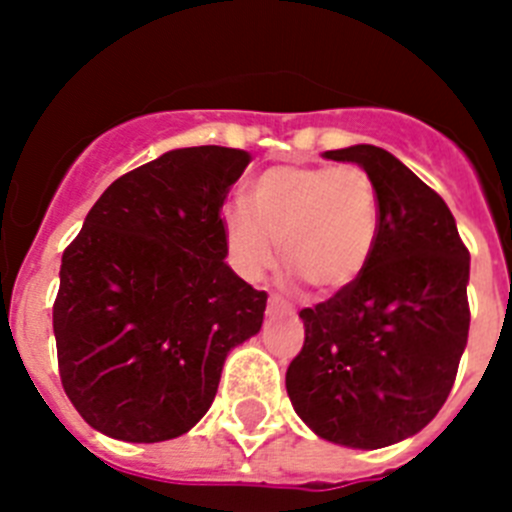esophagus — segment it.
Listing matches in <instances>:
<instances>
[{"label":"esophagus","instance_id":"obj_1","mask_svg":"<svg viewBox=\"0 0 512 512\" xmlns=\"http://www.w3.org/2000/svg\"><path fill=\"white\" fill-rule=\"evenodd\" d=\"M278 313H293V305L285 303V300L278 298V295H272V298L267 300V315H278Z\"/></svg>","mask_w":512,"mask_h":512}]
</instances>
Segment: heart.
Returning a JSON list of instances; mask_svg holds the SVG:
<instances>
[{
	"label": "heart",
	"instance_id": "1",
	"mask_svg": "<svg viewBox=\"0 0 512 512\" xmlns=\"http://www.w3.org/2000/svg\"><path fill=\"white\" fill-rule=\"evenodd\" d=\"M229 262L257 283L283 257L321 293L356 283L381 234V199L361 166H272L255 176L250 202L222 209Z\"/></svg>",
	"mask_w": 512,
	"mask_h": 512
}]
</instances>
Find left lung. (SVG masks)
Returning a JSON list of instances; mask_svg holds the SVG:
<instances>
[{
  "mask_svg": "<svg viewBox=\"0 0 512 512\" xmlns=\"http://www.w3.org/2000/svg\"><path fill=\"white\" fill-rule=\"evenodd\" d=\"M323 156L374 179L381 234L356 283L300 310L305 343L285 389L321 439L379 450L422 432L450 396L470 331V252L444 199L389 151Z\"/></svg>",
  "mask_w": 512,
  "mask_h": 512,
  "instance_id": "obj_1",
  "label": "left lung"
}]
</instances>
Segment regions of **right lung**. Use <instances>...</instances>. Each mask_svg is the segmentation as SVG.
<instances>
[{"instance_id": "right-lung-1", "label": "right lung", "mask_w": 512, "mask_h": 512, "mask_svg": "<svg viewBox=\"0 0 512 512\" xmlns=\"http://www.w3.org/2000/svg\"><path fill=\"white\" fill-rule=\"evenodd\" d=\"M250 154L191 146L113 181L65 250L52 308L62 389L121 442H166L212 407L267 293L224 262L222 204Z\"/></svg>"}]
</instances>
